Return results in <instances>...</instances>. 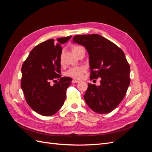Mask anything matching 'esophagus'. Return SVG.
<instances>
[{
  "label": "esophagus",
  "mask_w": 152,
  "mask_h": 152,
  "mask_svg": "<svg viewBox=\"0 0 152 152\" xmlns=\"http://www.w3.org/2000/svg\"><path fill=\"white\" fill-rule=\"evenodd\" d=\"M78 82H79V80H75V79H73V80H72V83H73V84H75V83H78Z\"/></svg>",
  "instance_id": "1"
}]
</instances>
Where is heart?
<instances>
[{"label": "heart", "instance_id": "b5f03b06", "mask_svg": "<svg viewBox=\"0 0 152 152\" xmlns=\"http://www.w3.org/2000/svg\"><path fill=\"white\" fill-rule=\"evenodd\" d=\"M82 48V47L79 46V45H74L72 47V51L73 53H75L77 50L79 49ZM85 72V68L83 67H75V68H71L65 73V75L66 76L70 77L75 79H80L82 78V75Z\"/></svg>", "mask_w": 152, "mask_h": 152}]
</instances>
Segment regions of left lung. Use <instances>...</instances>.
<instances>
[{"label": "left lung", "mask_w": 152, "mask_h": 152, "mask_svg": "<svg viewBox=\"0 0 152 152\" xmlns=\"http://www.w3.org/2000/svg\"><path fill=\"white\" fill-rule=\"evenodd\" d=\"M73 42L88 52L90 79L101 78V85L88 83L84 96L89 107L99 114L111 112L120 104L130 84V66L122 50L98 34L75 35Z\"/></svg>", "instance_id": "8db88e82"}]
</instances>
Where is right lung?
Listing matches in <instances>:
<instances>
[{"label":"right lung","instance_id":"obj_1","mask_svg":"<svg viewBox=\"0 0 152 152\" xmlns=\"http://www.w3.org/2000/svg\"><path fill=\"white\" fill-rule=\"evenodd\" d=\"M72 36L39 44L31 50L21 67V87L26 102L31 109L43 116H50L61 108L66 99V91L72 79L61 77V44ZM59 80L53 86L50 82Z\"/></svg>","mask_w":152,"mask_h":152}]
</instances>
